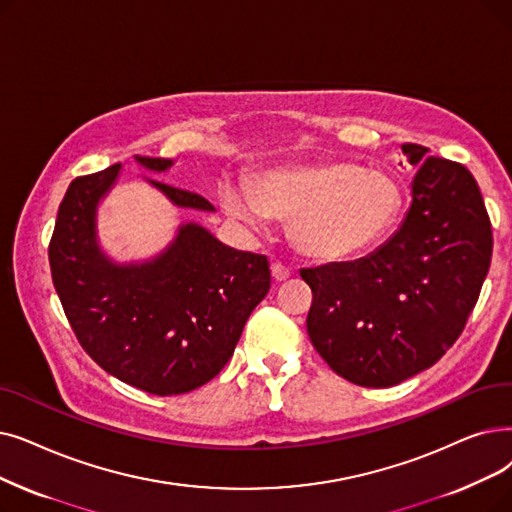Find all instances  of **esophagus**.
<instances>
[{"mask_svg":"<svg viewBox=\"0 0 512 512\" xmlns=\"http://www.w3.org/2000/svg\"><path fill=\"white\" fill-rule=\"evenodd\" d=\"M272 276H274V280L282 282L286 278H291V270H288L286 265H282L280 261H276V263H272Z\"/></svg>","mask_w":512,"mask_h":512,"instance_id":"obj_1","label":"esophagus"}]
</instances>
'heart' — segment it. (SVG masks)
<instances>
[{
	"instance_id": "heart-1",
	"label": "heart",
	"mask_w": 512,
	"mask_h": 512,
	"mask_svg": "<svg viewBox=\"0 0 512 512\" xmlns=\"http://www.w3.org/2000/svg\"><path fill=\"white\" fill-rule=\"evenodd\" d=\"M226 211L249 226L288 219L295 247L320 261L368 251L395 224L402 190L391 175L353 163L272 169L249 188L224 190Z\"/></svg>"
}]
</instances>
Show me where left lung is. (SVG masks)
<instances>
[{
    "mask_svg": "<svg viewBox=\"0 0 512 512\" xmlns=\"http://www.w3.org/2000/svg\"><path fill=\"white\" fill-rule=\"evenodd\" d=\"M418 165L412 207L364 259L301 270L307 335L322 360L360 387H393L433 366L466 326L492 263V221L471 171L402 146Z\"/></svg>",
    "mask_w": 512,
    "mask_h": 512,
    "instance_id": "obj_1",
    "label": "left lung"
}]
</instances>
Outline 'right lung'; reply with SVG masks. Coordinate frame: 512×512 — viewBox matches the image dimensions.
Returning <instances> with one entry per match:
<instances>
[{
  "instance_id": "1",
  "label": "right lung",
  "mask_w": 512,
  "mask_h": 512,
  "mask_svg": "<svg viewBox=\"0 0 512 512\" xmlns=\"http://www.w3.org/2000/svg\"><path fill=\"white\" fill-rule=\"evenodd\" d=\"M152 171L171 159L136 157ZM121 165L75 177L50 240L54 288L79 345L119 381L150 395L209 383L232 358L251 311L270 291L265 255L236 251L186 224L154 261L117 265L96 242V207ZM175 205L213 211L207 198L161 182Z\"/></svg>"
}]
</instances>
